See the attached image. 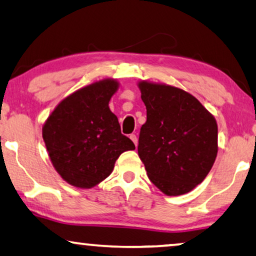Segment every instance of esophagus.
Segmentation results:
<instances>
[{"label": "esophagus", "mask_w": 256, "mask_h": 256, "mask_svg": "<svg viewBox=\"0 0 256 256\" xmlns=\"http://www.w3.org/2000/svg\"><path fill=\"white\" fill-rule=\"evenodd\" d=\"M130 139H131L133 142H134V144H136V147L138 146V138H136V134H131L130 136Z\"/></svg>", "instance_id": "obj_1"}]
</instances>
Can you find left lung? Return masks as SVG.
I'll return each mask as SVG.
<instances>
[{
    "label": "left lung",
    "mask_w": 256,
    "mask_h": 256,
    "mask_svg": "<svg viewBox=\"0 0 256 256\" xmlns=\"http://www.w3.org/2000/svg\"><path fill=\"white\" fill-rule=\"evenodd\" d=\"M138 87L147 109L138 154L148 177L166 196L188 193L204 182L216 160L215 117L178 87L146 80Z\"/></svg>",
    "instance_id": "obj_1"
}]
</instances>
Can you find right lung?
<instances>
[{
	"instance_id": "1",
	"label": "right lung",
	"mask_w": 256,
	"mask_h": 256,
	"mask_svg": "<svg viewBox=\"0 0 256 256\" xmlns=\"http://www.w3.org/2000/svg\"><path fill=\"white\" fill-rule=\"evenodd\" d=\"M120 82L106 78L63 98L42 126L49 158L58 174L74 188H92L112 172L122 152L136 150L122 134L109 101Z\"/></svg>"
}]
</instances>
